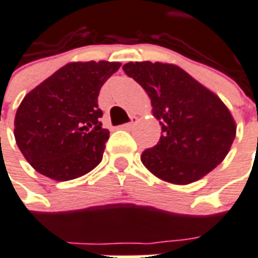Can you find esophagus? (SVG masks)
Returning a JSON list of instances; mask_svg holds the SVG:
<instances>
[{"label":"esophagus","instance_id":"1","mask_svg":"<svg viewBox=\"0 0 258 258\" xmlns=\"http://www.w3.org/2000/svg\"><path fill=\"white\" fill-rule=\"evenodd\" d=\"M137 123H138V117H137V116H133V117H131V121H130V123L123 124V125H121V128H124V130L133 128V127H134Z\"/></svg>","mask_w":258,"mask_h":258}]
</instances>
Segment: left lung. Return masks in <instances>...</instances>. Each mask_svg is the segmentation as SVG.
Returning a JSON list of instances; mask_svg holds the SVG:
<instances>
[{"label":"left lung","mask_w":258,"mask_h":258,"mask_svg":"<svg viewBox=\"0 0 258 258\" xmlns=\"http://www.w3.org/2000/svg\"><path fill=\"white\" fill-rule=\"evenodd\" d=\"M123 70L148 93L161 125L158 144L141 156L150 172L165 182L188 184L226 158L236 125L215 93L173 64L137 61Z\"/></svg>","instance_id":"obj_1"}]
</instances>
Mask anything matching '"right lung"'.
<instances>
[{
  "label": "right lung",
  "instance_id": "add662e5",
  "mask_svg": "<svg viewBox=\"0 0 258 258\" xmlns=\"http://www.w3.org/2000/svg\"><path fill=\"white\" fill-rule=\"evenodd\" d=\"M120 66L70 62L23 98L15 116V139L35 171L66 182L101 163L109 131L100 121L98 94Z\"/></svg>",
  "mask_w": 258,
  "mask_h": 258
}]
</instances>
